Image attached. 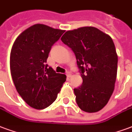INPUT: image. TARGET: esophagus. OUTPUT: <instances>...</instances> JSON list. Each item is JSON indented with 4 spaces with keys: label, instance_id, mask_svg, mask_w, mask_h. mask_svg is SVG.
<instances>
[{
    "label": "esophagus",
    "instance_id": "1",
    "mask_svg": "<svg viewBox=\"0 0 132 132\" xmlns=\"http://www.w3.org/2000/svg\"><path fill=\"white\" fill-rule=\"evenodd\" d=\"M66 76L67 77V78H70V77H71V76H72V74H71L70 72H67V73H66Z\"/></svg>",
    "mask_w": 132,
    "mask_h": 132
}]
</instances>
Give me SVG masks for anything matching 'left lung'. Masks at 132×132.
Here are the masks:
<instances>
[{"instance_id": "obj_1", "label": "left lung", "mask_w": 132, "mask_h": 132, "mask_svg": "<svg viewBox=\"0 0 132 132\" xmlns=\"http://www.w3.org/2000/svg\"><path fill=\"white\" fill-rule=\"evenodd\" d=\"M74 51L83 84L74 88L82 111L95 113L106 105L113 93L117 77L118 55L109 35L93 26L68 30L61 37Z\"/></svg>"}]
</instances>
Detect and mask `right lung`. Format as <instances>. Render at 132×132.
Listing matches in <instances>:
<instances>
[{
  "label": "right lung",
  "mask_w": 132,
  "mask_h": 132,
  "mask_svg": "<svg viewBox=\"0 0 132 132\" xmlns=\"http://www.w3.org/2000/svg\"><path fill=\"white\" fill-rule=\"evenodd\" d=\"M65 30L37 23L16 37L10 53V72L14 84L25 102L44 109L56 100L66 75L55 73L46 65L51 46Z\"/></svg>",
  "instance_id": "add662e5"
}]
</instances>
